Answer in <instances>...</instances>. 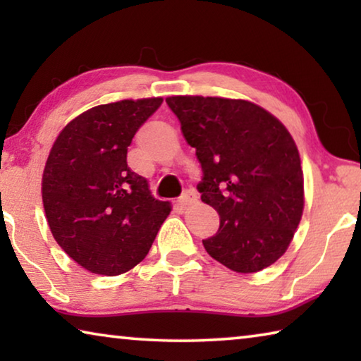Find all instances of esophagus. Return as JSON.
I'll return each instance as SVG.
<instances>
[{"label": "esophagus", "mask_w": 361, "mask_h": 361, "mask_svg": "<svg viewBox=\"0 0 361 361\" xmlns=\"http://www.w3.org/2000/svg\"><path fill=\"white\" fill-rule=\"evenodd\" d=\"M195 202H197V194L191 191V189H188V191L178 199V205L181 207V209H186L188 205H192Z\"/></svg>", "instance_id": "1"}]
</instances>
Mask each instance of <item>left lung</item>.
Instances as JSON below:
<instances>
[{"label":"left lung","mask_w":361,"mask_h":361,"mask_svg":"<svg viewBox=\"0 0 361 361\" xmlns=\"http://www.w3.org/2000/svg\"><path fill=\"white\" fill-rule=\"evenodd\" d=\"M166 102L202 167L200 199L219 215L218 232L202 240L207 253L242 274L274 264L304 209L301 159L290 132L247 100L178 95Z\"/></svg>","instance_id":"1"}]
</instances>
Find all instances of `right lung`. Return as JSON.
<instances>
[{
	"label": "right lung",
	"instance_id": "add662e5",
	"mask_svg": "<svg viewBox=\"0 0 361 361\" xmlns=\"http://www.w3.org/2000/svg\"><path fill=\"white\" fill-rule=\"evenodd\" d=\"M162 99L121 100L79 114L59 133L42 173L54 239L100 276L130 271L148 255L170 204L127 166V148Z\"/></svg>",
	"mask_w": 361,
	"mask_h": 361
}]
</instances>
